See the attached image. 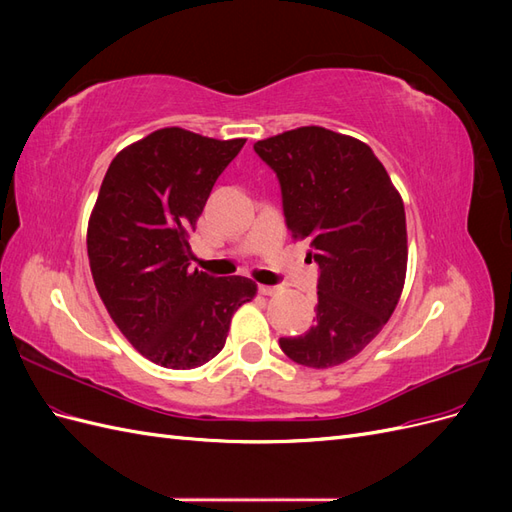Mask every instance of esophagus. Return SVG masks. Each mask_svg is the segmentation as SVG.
Listing matches in <instances>:
<instances>
[{
  "label": "esophagus",
  "instance_id": "1",
  "mask_svg": "<svg viewBox=\"0 0 512 512\" xmlns=\"http://www.w3.org/2000/svg\"><path fill=\"white\" fill-rule=\"evenodd\" d=\"M258 290L265 294V297H271V294H277L280 292V286H267V284H262V286H258Z\"/></svg>",
  "mask_w": 512,
  "mask_h": 512
}]
</instances>
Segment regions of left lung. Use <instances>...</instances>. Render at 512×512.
<instances>
[{
    "instance_id": "obj_1",
    "label": "left lung",
    "mask_w": 512,
    "mask_h": 512,
    "mask_svg": "<svg viewBox=\"0 0 512 512\" xmlns=\"http://www.w3.org/2000/svg\"><path fill=\"white\" fill-rule=\"evenodd\" d=\"M280 181L286 226L318 262L314 324L280 337L294 363L327 369L350 361L395 312L406 280V211L365 143L307 126L254 143Z\"/></svg>"
}]
</instances>
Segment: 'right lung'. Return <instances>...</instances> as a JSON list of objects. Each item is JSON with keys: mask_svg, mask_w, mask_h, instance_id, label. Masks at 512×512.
Masks as SVG:
<instances>
[{"mask_svg": "<svg viewBox=\"0 0 512 512\" xmlns=\"http://www.w3.org/2000/svg\"><path fill=\"white\" fill-rule=\"evenodd\" d=\"M245 138L151 132L108 166L87 228L89 267L108 314L145 359L192 369L218 354L250 277L190 269V232Z\"/></svg>", "mask_w": 512, "mask_h": 512, "instance_id": "add662e5", "label": "right lung"}]
</instances>
